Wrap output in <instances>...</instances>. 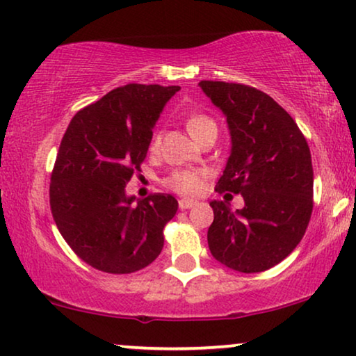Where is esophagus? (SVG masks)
Listing matches in <instances>:
<instances>
[{
  "mask_svg": "<svg viewBox=\"0 0 356 356\" xmlns=\"http://www.w3.org/2000/svg\"><path fill=\"white\" fill-rule=\"evenodd\" d=\"M195 203L197 202L188 200V198H182V200H179V208H181V210H188V208H192Z\"/></svg>",
  "mask_w": 356,
  "mask_h": 356,
  "instance_id": "esophagus-1",
  "label": "esophagus"
}]
</instances>
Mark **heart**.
<instances>
[{
  "mask_svg": "<svg viewBox=\"0 0 356 356\" xmlns=\"http://www.w3.org/2000/svg\"><path fill=\"white\" fill-rule=\"evenodd\" d=\"M213 120L205 115H192L187 120V130L192 136H195L203 127L211 125ZM158 146V138L153 140L151 148ZM165 184L172 188V191L182 193V195H197L202 191V175L195 170H177V172L170 174Z\"/></svg>",
  "mask_w": 356,
  "mask_h": 356,
  "instance_id": "heart-1",
  "label": "heart"
}]
</instances>
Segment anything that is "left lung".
<instances>
[{
	"mask_svg": "<svg viewBox=\"0 0 356 356\" xmlns=\"http://www.w3.org/2000/svg\"><path fill=\"white\" fill-rule=\"evenodd\" d=\"M226 117L229 158L218 192L241 193L244 207L211 200L208 248L225 267L241 273L272 268L293 252L312 213L311 151L282 106L268 94L236 83L200 81Z\"/></svg>",
	"mask_w": 356,
	"mask_h": 356,
	"instance_id": "left-lung-1",
	"label": "left lung"
}]
</instances>
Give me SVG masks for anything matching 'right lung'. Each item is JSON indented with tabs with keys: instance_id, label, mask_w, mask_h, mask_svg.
<instances>
[{
	"instance_id": "add662e5",
	"label": "right lung",
	"mask_w": 356,
	"mask_h": 356,
	"mask_svg": "<svg viewBox=\"0 0 356 356\" xmlns=\"http://www.w3.org/2000/svg\"><path fill=\"white\" fill-rule=\"evenodd\" d=\"M179 89L127 84L79 111L66 129L51 172V215L74 254L94 268L131 273L163 250L177 200L165 193L140 200L125 187Z\"/></svg>"
}]
</instances>
